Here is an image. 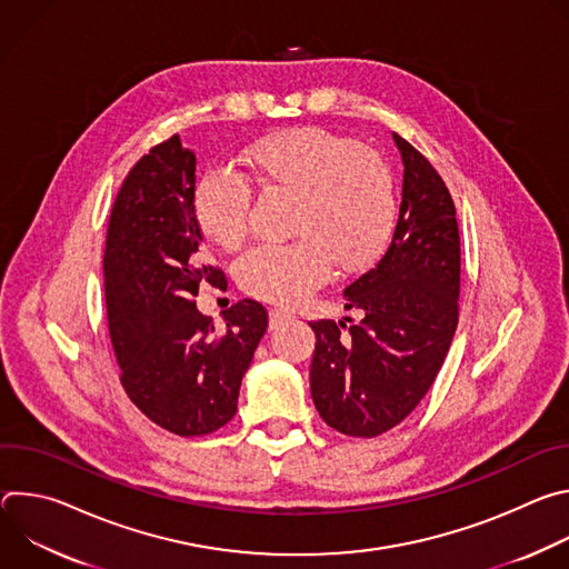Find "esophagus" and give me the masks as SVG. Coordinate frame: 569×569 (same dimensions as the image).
Instances as JSON below:
<instances>
[{"mask_svg": "<svg viewBox=\"0 0 569 569\" xmlns=\"http://www.w3.org/2000/svg\"><path fill=\"white\" fill-rule=\"evenodd\" d=\"M292 317H295L292 312H286V310H281V308H272V310H270V329L281 327L283 321H288V319H292Z\"/></svg>", "mask_w": 569, "mask_h": 569, "instance_id": "34e87169", "label": "esophagus"}]
</instances>
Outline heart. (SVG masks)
Segmentation results:
<instances>
[{"mask_svg":"<svg viewBox=\"0 0 569 569\" xmlns=\"http://www.w3.org/2000/svg\"><path fill=\"white\" fill-rule=\"evenodd\" d=\"M246 164L274 191L297 193L286 246H259L238 263V283L250 295L292 306L340 270L373 261L393 227L396 196L385 159L317 128L261 139ZM193 209L202 233L222 250L248 238L252 187L231 169H211L196 187Z\"/></svg>","mask_w":569,"mask_h":569,"instance_id":"1","label":"heart"}]
</instances>
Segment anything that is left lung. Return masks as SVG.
<instances>
[{
  "label": "left lung",
  "mask_w": 569,
  "mask_h": 569,
  "mask_svg": "<svg viewBox=\"0 0 569 569\" xmlns=\"http://www.w3.org/2000/svg\"><path fill=\"white\" fill-rule=\"evenodd\" d=\"M402 159L398 222L382 259L345 288L362 321H310V393L319 417L349 437H378L432 387L457 329L459 227L430 161L393 132ZM347 321H351L347 317Z\"/></svg>",
  "instance_id": "left-lung-1"
}]
</instances>
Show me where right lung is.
<instances>
[{
    "mask_svg": "<svg viewBox=\"0 0 569 569\" xmlns=\"http://www.w3.org/2000/svg\"><path fill=\"white\" fill-rule=\"evenodd\" d=\"M193 198L196 154L173 134L128 173L103 254L121 385L152 423L180 437L231 421L242 376L268 329L266 308L252 299L222 312V333L196 308L200 286H220L224 277L204 266Z\"/></svg>",
    "mask_w": 569,
    "mask_h": 569,
    "instance_id": "obj_1",
    "label": "right lung"
}]
</instances>
